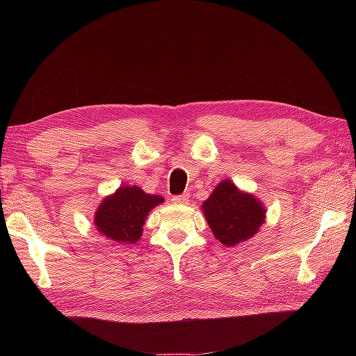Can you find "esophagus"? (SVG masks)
<instances>
[{
    "mask_svg": "<svg viewBox=\"0 0 356 356\" xmlns=\"http://www.w3.org/2000/svg\"><path fill=\"white\" fill-rule=\"evenodd\" d=\"M172 202H174V203H178V204H186V203L188 202V197H187V195L174 196V197H172Z\"/></svg>",
    "mask_w": 356,
    "mask_h": 356,
    "instance_id": "1",
    "label": "esophagus"
}]
</instances>
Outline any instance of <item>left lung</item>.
<instances>
[{
    "label": "left lung",
    "mask_w": 356,
    "mask_h": 356,
    "mask_svg": "<svg viewBox=\"0 0 356 356\" xmlns=\"http://www.w3.org/2000/svg\"><path fill=\"white\" fill-rule=\"evenodd\" d=\"M200 209L215 239L232 248L254 238L261 230L267 212L260 199L230 179L217 184Z\"/></svg>",
    "instance_id": "obj_1"
}]
</instances>
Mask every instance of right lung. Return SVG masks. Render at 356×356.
Segmentation results:
<instances>
[{
    "label": "right lung",
    "mask_w": 356,
    "mask_h": 356,
    "mask_svg": "<svg viewBox=\"0 0 356 356\" xmlns=\"http://www.w3.org/2000/svg\"><path fill=\"white\" fill-rule=\"evenodd\" d=\"M163 202L161 196L149 195L136 186H122L98 204L93 217L95 227L117 243H135L141 239L149 211Z\"/></svg>",
    "instance_id": "1"
}]
</instances>
